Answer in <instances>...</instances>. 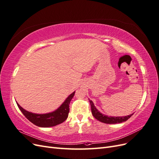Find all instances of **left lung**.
Instances as JSON below:
<instances>
[{
	"label": "left lung",
	"mask_w": 159,
	"mask_h": 159,
	"mask_svg": "<svg viewBox=\"0 0 159 159\" xmlns=\"http://www.w3.org/2000/svg\"><path fill=\"white\" fill-rule=\"evenodd\" d=\"M89 103L91 105V113H92L93 116L98 119V121L107 124H115V123H120L124 121H126L130 117H131L133 114L127 115L125 117H108L107 115H105L100 113L99 111L96 109L92 101L89 100Z\"/></svg>",
	"instance_id": "1"
}]
</instances>
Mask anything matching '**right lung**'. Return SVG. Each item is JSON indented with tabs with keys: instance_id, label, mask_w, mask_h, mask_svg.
Instances as JSON below:
<instances>
[{
	"instance_id": "right-lung-1",
	"label": "right lung",
	"mask_w": 159,
	"mask_h": 159,
	"mask_svg": "<svg viewBox=\"0 0 159 159\" xmlns=\"http://www.w3.org/2000/svg\"><path fill=\"white\" fill-rule=\"evenodd\" d=\"M74 94L75 91L68 96L58 109L54 111L46 114H36L28 112L20 106L18 103H16L23 115L35 125L41 127H54L63 123L68 118L70 111L69 105Z\"/></svg>"
}]
</instances>
